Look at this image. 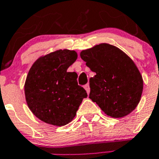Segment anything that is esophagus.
I'll return each mask as SVG.
<instances>
[{
  "label": "esophagus",
  "instance_id": "obj_1",
  "mask_svg": "<svg viewBox=\"0 0 159 159\" xmlns=\"http://www.w3.org/2000/svg\"><path fill=\"white\" fill-rule=\"evenodd\" d=\"M84 88H85V89L86 90V92H87V93L89 94V91H90V89H89V84H86V85H84Z\"/></svg>",
  "mask_w": 159,
  "mask_h": 159
}]
</instances>
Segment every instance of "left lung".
<instances>
[{
  "label": "left lung",
  "mask_w": 159,
  "mask_h": 159,
  "mask_svg": "<svg viewBox=\"0 0 159 159\" xmlns=\"http://www.w3.org/2000/svg\"><path fill=\"white\" fill-rule=\"evenodd\" d=\"M81 58L96 75L89 78V98L106 115L127 116L141 100L143 79L134 61L119 48L107 43L82 50Z\"/></svg>",
  "instance_id": "obj_1"
}]
</instances>
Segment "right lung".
I'll return each instance as SVG.
<instances>
[{
	"mask_svg": "<svg viewBox=\"0 0 159 159\" xmlns=\"http://www.w3.org/2000/svg\"><path fill=\"white\" fill-rule=\"evenodd\" d=\"M78 58L70 49L41 56L31 66L25 82L26 103L31 112L47 124L62 126L76 116L86 91L78 85V74L67 69Z\"/></svg>",
	"mask_w": 159,
	"mask_h": 159,
	"instance_id": "right-lung-1",
	"label": "right lung"
}]
</instances>
